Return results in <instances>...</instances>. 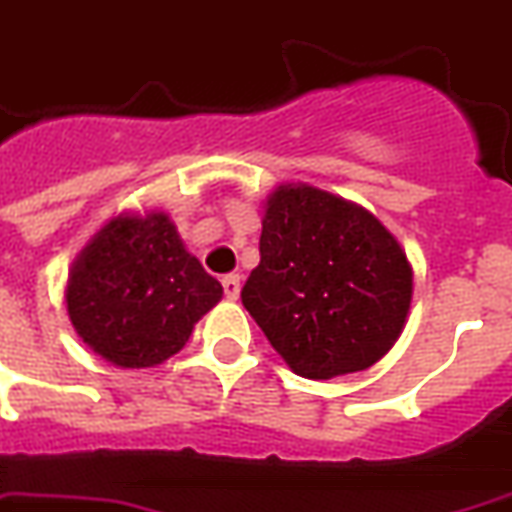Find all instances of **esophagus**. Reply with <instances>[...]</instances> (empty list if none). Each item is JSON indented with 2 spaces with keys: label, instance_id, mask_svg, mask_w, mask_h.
Returning <instances> with one entry per match:
<instances>
[{
  "label": "esophagus",
  "instance_id": "34e87169",
  "mask_svg": "<svg viewBox=\"0 0 512 512\" xmlns=\"http://www.w3.org/2000/svg\"><path fill=\"white\" fill-rule=\"evenodd\" d=\"M239 292H242V278L236 276V273L223 278V294H226L228 299H239Z\"/></svg>",
  "mask_w": 512,
  "mask_h": 512
}]
</instances>
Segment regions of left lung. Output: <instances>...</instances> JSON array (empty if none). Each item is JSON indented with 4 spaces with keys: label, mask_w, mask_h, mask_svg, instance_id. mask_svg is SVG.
Segmentation results:
<instances>
[{
    "label": "left lung",
    "mask_w": 512,
    "mask_h": 512,
    "mask_svg": "<svg viewBox=\"0 0 512 512\" xmlns=\"http://www.w3.org/2000/svg\"><path fill=\"white\" fill-rule=\"evenodd\" d=\"M410 299L413 268L376 215L307 184L270 194L242 302L297 376L371 368L402 334Z\"/></svg>",
    "instance_id": "left-lung-1"
}]
</instances>
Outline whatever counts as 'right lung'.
Returning a JSON list of instances; mask_svg holds the SVG:
<instances>
[{
  "label": "right lung",
  "instance_id": "right-lung-1",
  "mask_svg": "<svg viewBox=\"0 0 512 512\" xmlns=\"http://www.w3.org/2000/svg\"><path fill=\"white\" fill-rule=\"evenodd\" d=\"M223 297L165 213L118 215L76 257L65 302L76 334L118 368H152Z\"/></svg>",
  "mask_w": 512,
  "mask_h": 512
}]
</instances>
